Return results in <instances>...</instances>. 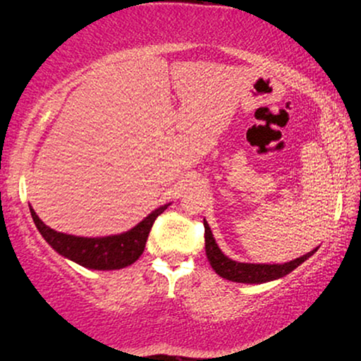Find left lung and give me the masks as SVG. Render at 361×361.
Masks as SVG:
<instances>
[{
    "mask_svg": "<svg viewBox=\"0 0 361 361\" xmlns=\"http://www.w3.org/2000/svg\"><path fill=\"white\" fill-rule=\"evenodd\" d=\"M205 226V253L207 258L210 261V266L220 278L233 281V283H243V284H263L269 283V281L284 278L290 271H294L298 266L309 259L317 248L309 251L307 255L295 258L289 263L284 264H253V263H238V261L228 258L224 255V251L219 248L216 241L212 235V230L207 220L204 219Z\"/></svg>",
    "mask_w": 361,
    "mask_h": 361,
    "instance_id": "8db88e82",
    "label": "left lung"
}]
</instances>
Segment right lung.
<instances>
[{
    "instance_id": "add662e5",
    "label": "right lung",
    "mask_w": 361,
    "mask_h": 361,
    "mask_svg": "<svg viewBox=\"0 0 361 361\" xmlns=\"http://www.w3.org/2000/svg\"><path fill=\"white\" fill-rule=\"evenodd\" d=\"M171 204H166L151 212L145 220L140 221L135 228L125 231L120 235L111 236H98V238H85V236H75L61 233V231L52 230L44 221L39 219L32 207L31 210L32 220L36 224L39 233L42 238L62 255L63 258L73 261V263L83 266L88 269L98 271H111L121 269L135 263L145 251L147 236L152 228V224Z\"/></svg>"
}]
</instances>
